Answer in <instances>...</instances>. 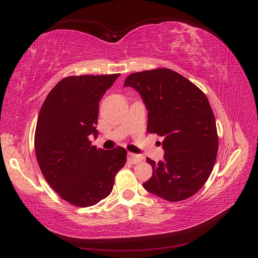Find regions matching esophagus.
<instances>
[{"mask_svg":"<svg viewBox=\"0 0 258 258\" xmlns=\"http://www.w3.org/2000/svg\"><path fill=\"white\" fill-rule=\"evenodd\" d=\"M128 160L131 162V163H138L140 161H142V156L140 155H137V154H132V153H129L128 154Z\"/></svg>","mask_w":258,"mask_h":258,"instance_id":"esophagus-1","label":"esophagus"}]
</instances>
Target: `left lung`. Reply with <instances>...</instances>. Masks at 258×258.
I'll use <instances>...</instances> for the list:
<instances>
[{"mask_svg":"<svg viewBox=\"0 0 258 258\" xmlns=\"http://www.w3.org/2000/svg\"><path fill=\"white\" fill-rule=\"evenodd\" d=\"M123 86L141 95L148 111L147 131L165 139L163 159L146 158L153 175L143 187L168 201L191 197L208 181L218 150L215 117L207 96L166 68L132 73Z\"/></svg>","mask_w":258,"mask_h":258,"instance_id":"8db88e82","label":"left lung"}]
</instances>
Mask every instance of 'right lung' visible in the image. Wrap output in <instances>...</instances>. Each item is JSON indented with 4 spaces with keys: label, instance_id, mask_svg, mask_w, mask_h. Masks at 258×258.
<instances>
[{
    "label": "right lung",
    "instance_id": "1",
    "mask_svg": "<svg viewBox=\"0 0 258 258\" xmlns=\"http://www.w3.org/2000/svg\"><path fill=\"white\" fill-rule=\"evenodd\" d=\"M120 74L69 76L48 93L36 122L38 166L59 196L73 206L97 205L112 192L127 151L91 145L97 138L99 102Z\"/></svg>",
    "mask_w": 258,
    "mask_h": 258
}]
</instances>
